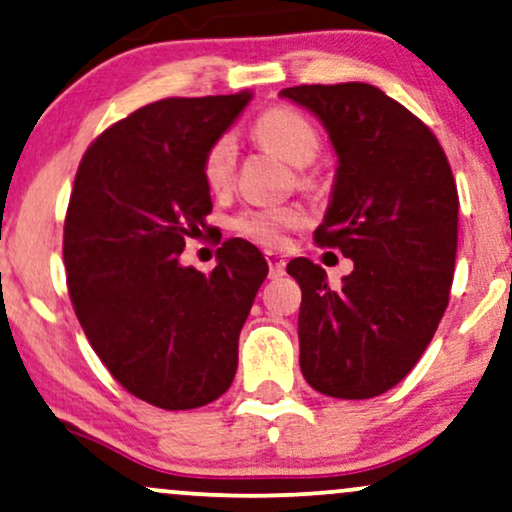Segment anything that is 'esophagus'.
<instances>
[{"instance_id":"1","label":"esophagus","mask_w":512,"mask_h":512,"mask_svg":"<svg viewBox=\"0 0 512 512\" xmlns=\"http://www.w3.org/2000/svg\"><path fill=\"white\" fill-rule=\"evenodd\" d=\"M267 262H269V276L271 278H278L286 274V260H283V255H278V252H267Z\"/></svg>"}]
</instances>
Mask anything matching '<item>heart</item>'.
Here are the masks:
<instances>
[{"label": "heart", "mask_w": 512, "mask_h": 512, "mask_svg": "<svg viewBox=\"0 0 512 512\" xmlns=\"http://www.w3.org/2000/svg\"><path fill=\"white\" fill-rule=\"evenodd\" d=\"M252 137L267 151L276 153L293 167H307L321 151V137L314 122L300 111L288 106H276L264 111L252 125ZM238 163V146L234 134H222L205 148L200 174L210 193L222 196L231 189ZM304 186H312L309 174H300ZM307 224V212L300 205H269V208L241 210L231 219V229L245 241L262 248H281L290 231Z\"/></svg>", "instance_id": "heart-1"}]
</instances>
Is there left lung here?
<instances>
[{"label":"left lung","instance_id":"left-lung-1","mask_svg":"<svg viewBox=\"0 0 512 512\" xmlns=\"http://www.w3.org/2000/svg\"><path fill=\"white\" fill-rule=\"evenodd\" d=\"M281 96L331 137L338 170L314 241L354 262L340 288L307 257L286 267L302 288V375L328 397H378L418 364L449 304L454 174L430 127L373 84H300Z\"/></svg>","mask_w":512,"mask_h":512}]
</instances>
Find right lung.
<instances>
[{
  "mask_svg": "<svg viewBox=\"0 0 512 512\" xmlns=\"http://www.w3.org/2000/svg\"><path fill=\"white\" fill-rule=\"evenodd\" d=\"M250 92L163 99L115 122L77 167L63 226L68 293L89 345L129 394L165 411L229 390L238 335L269 274L243 238L208 276L181 267L212 212L200 163Z\"/></svg>",
  "mask_w": 512,
  "mask_h": 512,
  "instance_id": "1",
  "label": "right lung"
}]
</instances>
